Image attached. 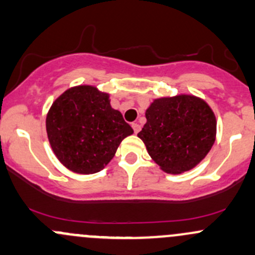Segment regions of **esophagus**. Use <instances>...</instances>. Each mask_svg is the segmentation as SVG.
<instances>
[{
	"instance_id": "obj_1",
	"label": "esophagus",
	"mask_w": 255,
	"mask_h": 255,
	"mask_svg": "<svg viewBox=\"0 0 255 255\" xmlns=\"http://www.w3.org/2000/svg\"><path fill=\"white\" fill-rule=\"evenodd\" d=\"M132 128H133L134 133H138L139 130H140V125H139V123H136V122H133L132 123Z\"/></svg>"
}]
</instances>
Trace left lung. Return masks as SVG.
<instances>
[{"instance_id":"1","label":"left lung","mask_w":255,"mask_h":255,"mask_svg":"<svg viewBox=\"0 0 255 255\" xmlns=\"http://www.w3.org/2000/svg\"><path fill=\"white\" fill-rule=\"evenodd\" d=\"M138 133L151 158L166 173L186 172L206 157L217 133L215 116L205 100L177 96L153 100Z\"/></svg>"}]
</instances>
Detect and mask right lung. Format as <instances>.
I'll return each mask as SVG.
<instances>
[{"instance_id": "add662e5", "label": "right lung", "mask_w": 255, "mask_h": 255, "mask_svg": "<svg viewBox=\"0 0 255 255\" xmlns=\"http://www.w3.org/2000/svg\"><path fill=\"white\" fill-rule=\"evenodd\" d=\"M46 128L58 159L70 170L93 174L104 168L126 136L133 133L109 94L78 86L64 92L50 106Z\"/></svg>"}]
</instances>
